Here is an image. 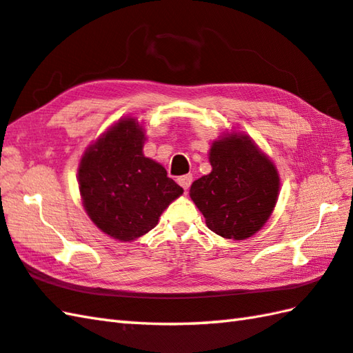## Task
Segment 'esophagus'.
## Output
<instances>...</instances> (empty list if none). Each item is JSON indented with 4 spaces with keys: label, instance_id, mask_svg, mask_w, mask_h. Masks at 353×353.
I'll return each mask as SVG.
<instances>
[{
    "label": "esophagus",
    "instance_id": "obj_1",
    "mask_svg": "<svg viewBox=\"0 0 353 353\" xmlns=\"http://www.w3.org/2000/svg\"><path fill=\"white\" fill-rule=\"evenodd\" d=\"M192 179H194V176H192V175H183V176H179L176 181L184 190H188L190 188V184H192Z\"/></svg>",
    "mask_w": 353,
    "mask_h": 353
}]
</instances>
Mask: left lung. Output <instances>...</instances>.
<instances>
[{"label": "left lung", "instance_id": "1", "mask_svg": "<svg viewBox=\"0 0 353 353\" xmlns=\"http://www.w3.org/2000/svg\"><path fill=\"white\" fill-rule=\"evenodd\" d=\"M212 172L190 185V198L208 228L229 239H245L270 218L280 194L272 159L245 134H228L212 143Z\"/></svg>", "mask_w": 353, "mask_h": 353}]
</instances>
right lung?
<instances>
[{
    "mask_svg": "<svg viewBox=\"0 0 353 353\" xmlns=\"http://www.w3.org/2000/svg\"><path fill=\"white\" fill-rule=\"evenodd\" d=\"M144 129L123 118L85 149L78 168L79 194L92 221L118 241H134L158 224L183 194L161 164L143 154Z\"/></svg>",
    "mask_w": 353,
    "mask_h": 353,
    "instance_id": "obj_1",
    "label": "right lung"
}]
</instances>
